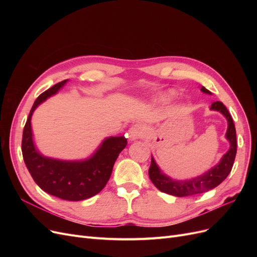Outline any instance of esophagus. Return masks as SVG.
<instances>
[{"label": "esophagus", "instance_id": "1", "mask_svg": "<svg viewBox=\"0 0 257 257\" xmlns=\"http://www.w3.org/2000/svg\"><path fill=\"white\" fill-rule=\"evenodd\" d=\"M146 135V130L142 124H135L128 130V138L131 141H136L138 138H142Z\"/></svg>", "mask_w": 257, "mask_h": 257}]
</instances>
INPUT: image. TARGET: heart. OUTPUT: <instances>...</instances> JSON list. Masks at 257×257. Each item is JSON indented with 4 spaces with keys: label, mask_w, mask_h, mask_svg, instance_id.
<instances>
[{
    "label": "heart",
    "mask_w": 257,
    "mask_h": 257,
    "mask_svg": "<svg viewBox=\"0 0 257 257\" xmlns=\"http://www.w3.org/2000/svg\"><path fill=\"white\" fill-rule=\"evenodd\" d=\"M173 95H174L173 93H169V94H168V97H169V98H170V97H173Z\"/></svg>",
    "instance_id": "b5f03b06"
}]
</instances>
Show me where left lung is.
<instances>
[{"label": "left lung", "instance_id": "1", "mask_svg": "<svg viewBox=\"0 0 257 257\" xmlns=\"http://www.w3.org/2000/svg\"><path fill=\"white\" fill-rule=\"evenodd\" d=\"M201 91L207 93V94H211V92L207 90L205 87L201 88ZM210 109L220 111L227 120L228 126L225 137L229 142V150L223 155L219 164H216L214 167L209 169L204 175L189 179V180H175V179H172L165 174H163L157 163H155L154 159L151 158L149 177L152 183L161 192H164L166 194H169V195H174L177 197L196 195V194L204 193L216 188L229 175L232 165H234V161L237 153L235 124L227 108L223 105L222 102L212 103Z\"/></svg>", "mask_w": 257, "mask_h": 257}]
</instances>
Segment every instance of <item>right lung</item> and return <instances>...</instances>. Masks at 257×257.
<instances>
[{"mask_svg": "<svg viewBox=\"0 0 257 257\" xmlns=\"http://www.w3.org/2000/svg\"><path fill=\"white\" fill-rule=\"evenodd\" d=\"M66 81L54 84L36 98L23 128L21 149L29 173L43 191L61 199L78 201L96 195L105 188L114 162L127 142L123 136L108 137L93 155L83 161L51 159L38 152L31 127L32 114L38 105L58 93Z\"/></svg>", "mask_w": 257, "mask_h": 257, "instance_id": "obj_1", "label": "right lung"}]
</instances>
